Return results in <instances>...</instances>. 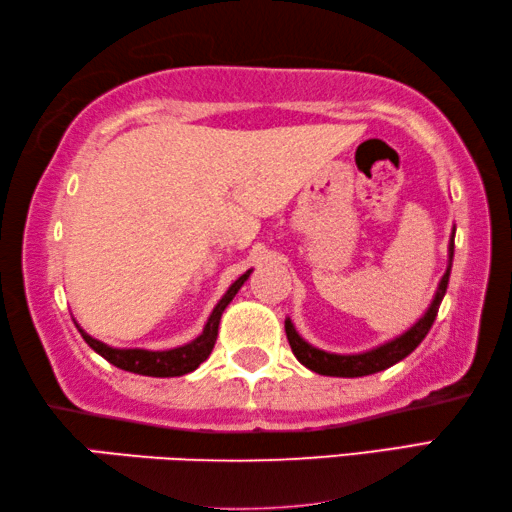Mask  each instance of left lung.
Returning <instances> with one entry per match:
<instances>
[{
    "mask_svg": "<svg viewBox=\"0 0 512 512\" xmlns=\"http://www.w3.org/2000/svg\"><path fill=\"white\" fill-rule=\"evenodd\" d=\"M456 233V229H454ZM451 261H454V236H451L449 242V267L445 276H442L438 292H435V299L431 301L429 311L424 313V317L415 326L399 335V338L385 342V345L376 347L372 351H363V354H351V356H340V354H329V351H322L317 347H311L306 340L299 338V333L295 331L290 320H286V335L288 342L292 347V354L297 356V360L308 370H313L317 374L324 376H347V379H354V376H367L381 370H388L395 363H399L401 358H406L410 351H415V347L426 338V333L435 322V315H438V308L442 304V297L447 292V283H449V274H451Z\"/></svg>",
    "mask_w": 512,
    "mask_h": 512,
    "instance_id": "8db88e82",
    "label": "left lung"
}]
</instances>
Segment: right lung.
I'll return each mask as SVG.
<instances>
[{
	"mask_svg": "<svg viewBox=\"0 0 512 512\" xmlns=\"http://www.w3.org/2000/svg\"><path fill=\"white\" fill-rule=\"evenodd\" d=\"M251 274L245 272L238 276V281L226 290V295L217 301V306L213 308L211 317L201 331L199 338H195L188 345L177 347V349H167V351H147V349H113L99 342L95 338L79 329L83 335V340L97 351L99 356L106 358L108 363H113L115 367H120L124 372H133V374H142V376H158V379H170V376H183L204 363V360L211 356V351L215 347L217 340V326H220V317L224 313V308L231 304V299L236 297V292L242 288V283L247 281V276Z\"/></svg>",
	"mask_w": 512,
	"mask_h": 512,
	"instance_id": "obj_1",
	"label": "right lung"
}]
</instances>
